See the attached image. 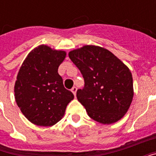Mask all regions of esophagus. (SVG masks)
Masks as SVG:
<instances>
[{
	"instance_id": "1",
	"label": "esophagus",
	"mask_w": 156,
	"mask_h": 156,
	"mask_svg": "<svg viewBox=\"0 0 156 156\" xmlns=\"http://www.w3.org/2000/svg\"><path fill=\"white\" fill-rule=\"evenodd\" d=\"M71 91L73 92V94H74V96H76V92H77V88L76 87H73L71 89Z\"/></svg>"
}]
</instances>
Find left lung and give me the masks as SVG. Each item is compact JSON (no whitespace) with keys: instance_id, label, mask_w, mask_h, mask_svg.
<instances>
[{"instance_id":"8db88e82","label":"left lung","mask_w":156,"mask_h":156,"mask_svg":"<svg viewBox=\"0 0 156 156\" xmlns=\"http://www.w3.org/2000/svg\"><path fill=\"white\" fill-rule=\"evenodd\" d=\"M68 56L84 78V87L77 91V98L88 116L104 124L121 119L134 96L129 68L111 51L98 46L86 45L69 51Z\"/></svg>"}]
</instances>
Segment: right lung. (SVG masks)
<instances>
[{"label": "right lung", "mask_w": 156, "mask_h": 156, "mask_svg": "<svg viewBox=\"0 0 156 156\" xmlns=\"http://www.w3.org/2000/svg\"><path fill=\"white\" fill-rule=\"evenodd\" d=\"M66 51L40 45L22 62L14 87L15 99L22 113L32 124L52 126L61 120L74 96L63 86L58 74Z\"/></svg>", "instance_id": "obj_1"}]
</instances>
